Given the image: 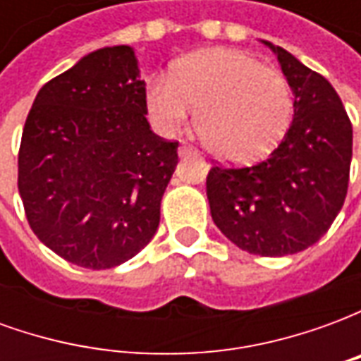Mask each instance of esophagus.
Segmentation results:
<instances>
[{
  "instance_id": "1",
  "label": "esophagus",
  "mask_w": 361,
  "mask_h": 361,
  "mask_svg": "<svg viewBox=\"0 0 361 361\" xmlns=\"http://www.w3.org/2000/svg\"><path fill=\"white\" fill-rule=\"evenodd\" d=\"M178 154H180V157H191V154H195V150L191 149V147H188V145H181L180 149H178Z\"/></svg>"
}]
</instances>
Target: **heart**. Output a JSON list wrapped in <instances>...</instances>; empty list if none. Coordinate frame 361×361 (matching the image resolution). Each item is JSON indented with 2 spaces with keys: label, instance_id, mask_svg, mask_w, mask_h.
Masks as SVG:
<instances>
[{
  "label": "heart",
  "instance_id": "1",
  "mask_svg": "<svg viewBox=\"0 0 361 361\" xmlns=\"http://www.w3.org/2000/svg\"><path fill=\"white\" fill-rule=\"evenodd\" d=\"M147 108L166 133L178 131L197 108V133L214 157L255 162L284 139L294 94L284 75L238 50H204L176 61L170 79L147 87Z\"/></svg>",
  "mask_w": 361,
  "mask_h": 361
}]
</instances>
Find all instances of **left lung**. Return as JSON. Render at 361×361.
I'll list each match as a JSON object with an SVG mask.
<instances>
[{
    "mask_svg": "<svg viewBox=\"0 0 361 361\" xmlns=\"http://www.w3.org/2000/svg\"><path fill=\"white\" fill-rule=\"evenodd\" d=\"M276 54L294 92V119L271 157L247 168L212 166L207 176L211 216L240 250L284 257L326 234L348 191L352 123L341 96L280 46Z\"/></svg>",
    "mask_w": 361,
    "mask_h": 361,
    "instance_id": "left-lung-1",
    "label": "left lung"
}]
</instances>
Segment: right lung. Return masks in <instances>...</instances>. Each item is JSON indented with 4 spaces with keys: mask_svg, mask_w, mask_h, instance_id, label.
<instances>
[{
    "mask_svg": "<svg viewBox=\"0 0 361 361\" xmlns=\"http://www.w3.org/2000/svg\"><path fill=\"white\" fill-rule=\"evenodd\" d=\"M131 46L100 48L38 90L19 150V193L38 240L111 269L157 234L178 142L150 131Z\"/></svg>",
    "mask_w": 361,
    "mask_h": 361,
    "instance_id": "obj_1",
    "label": "right lung"
}]
</instances>
